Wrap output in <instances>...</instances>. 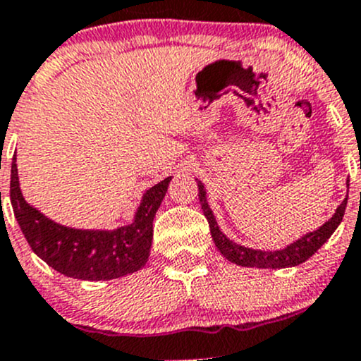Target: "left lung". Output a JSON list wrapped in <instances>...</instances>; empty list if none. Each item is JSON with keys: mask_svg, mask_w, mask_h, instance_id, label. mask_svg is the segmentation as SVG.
Segmentation results:
<instances>
[{"mask_svg": "<svg viewBox=\"0 0 361 361\" xmlns=\"http://www.w3.org/2000/svg\"><path fill=\"white\" fill-rule=\"evenodd\" d=\"M349 185V184H348ZM198 198L202 203V210L205 214L208 226H210L212 240H214L215 247L219 248L222 255L228 259L229 262L238 264V266L243 267H271V269H281V267H292L299 266L304 261L311 257L314 252H318V248L332 236V233L336 231L337 226L341 224L344 217V212H346L348 198H344V202L337 207L336 214L332 215L329 222L322 226L313 233H307L300 240L293 241L292 245H288L283 250H273V252H264V250H254V248L241 247V245L235 243V241L229 240L224 233L219 229L217 221H215L214 214H212L210 207L207 203V191L203 188L202 182H198Z\"/></svg>", "mask_w": 361, "mask_h": 361, "instance_id": "1", "label": "left lung"}]
</instances>
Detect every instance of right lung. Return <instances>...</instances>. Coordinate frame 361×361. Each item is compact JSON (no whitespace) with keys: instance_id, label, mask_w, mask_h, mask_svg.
Wrapping results in <instances>:
<instances>
[{"instance_id":"obj_1","label":"right lung","mask_w":361,"mask_h":361,"mask_svg":"<svg viewBox=\"0 0 361 361\" xmlns=\"http://www.w3.org/2000/svg\"><path fill=\"white\" fill-rule=\"evenodd\" d=\"M172 177L153 185L142 196L132 224L114 231L74 229L57 224L29 205L18 188L15 154L10 200L22 235L39 259L69 278L88 281L114 280L135 273L149 259L153 219L161 205Z\"/></svg>"}]
</instances>
